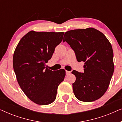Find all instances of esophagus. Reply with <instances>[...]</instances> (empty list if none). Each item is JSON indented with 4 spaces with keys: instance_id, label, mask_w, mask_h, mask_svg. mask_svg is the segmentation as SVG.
<instances>
[{
    "instance_id": "1",
    "label": "esophagus",
    "mask_w": 122,
    "mask_h": 122,
    "mask_svg": "<svg viewBox=\"0 0 122 122\" xmlns=\"http://www.w3.org/2000/svg\"><path fill=\"white\" fill-rule=\"evenodd\" d=\"M66 75H68V74H69L70 73H71V71H66Z\"/></svg>"
}]
</instances>
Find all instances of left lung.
Listing matches in <instances>:
<instances>
[{
  "label": "left lung",
  "mask_w": 122,
  "mask_h": 122,
  "mask_svg": "<svg viewBox=\"0 0 122 122\" xmlns=\"http://www.w3.org/2000/svg\"><path fill=\"white\" fill-rule=\"evenodd\" d=\"M66 41L74 51L78 61H84V73L73 71L76 77L73 90L79 101L90 102L102 97L107 90L114 69L112 46L106 36L94 28L65 33Z\"/></svg>",
  "instance_id": "left-lung-1"
}]
</instances>
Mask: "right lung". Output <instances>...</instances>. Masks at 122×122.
<instances>
[{"mask_svg":"<svg viewBox=\"0 0 122 122\" xmlns=\"http://www.w3.org/2000/svg\"><path fill=\"white\" fill-rule=\"evenodd\" d=\"M64 32L31 30L20 39L13 55V68L20 87L33 102L48 105L56 98L66 71H52L46 66Z\"/></svg>","mask_w":122,"mask_h":122,"instance_id":"obj_1","label":"right lung"}]
</instances>
